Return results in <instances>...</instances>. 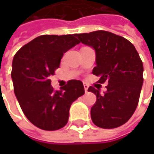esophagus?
<instances>
[{
    "label": "esophagus",
    "instance_id": "obj_1",
    "mask_svg": "<svg viewBox=\"0 0 154 154\" xmlns=\"http://www.w3.org/2000/svg\"><path fill=\"white\" fill-rule=\"evenodd\" d=\"M88 85H86V84H84V88H85V93H87V91H88Z\"/></svg>",
    "mask_w": 154,
    "mask_h": 154
}]
</instances>
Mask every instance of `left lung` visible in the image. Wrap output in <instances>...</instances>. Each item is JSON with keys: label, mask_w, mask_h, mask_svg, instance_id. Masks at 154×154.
<instances>
[{"label": "left lung", "mask_w": 154, "mask_h": 154, "mask_svg": "<svg viewBox=\"0 0 154 154\" xmlns=\"http://www.w3.org/2000/svg\"><path fill=\"white\" fill-rule=\"evenodd\" d=\"M76 36L79 43L94 50L96 67L93 74L100 77L99 83H108L103 94L99 88H88V92L96 95V102L91 108L94 124L102 128L122 126L137 107L143 82V67L138 52L128 40L108 31Z\"/></svg>", "instance_id": "1"}]
</instances>
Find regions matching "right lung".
Here are the masks:
<instances>
[{"label":"right lung","instance_id":"add662e5","mask_svg":"<svg viewBox=\"0 0 154 154\" xmlns=\"http://www.w3.org/2000/svg\"><path fill=\"white\" fill-rule=\"evenodd\" d=\"M78 44L75 35H44L20 48L13 58L16 97L27 119L41 129L63 128L72 103L85 94L80 80H69L60 91H54L50 79L63 54Z\"/></svg>","mask_w":154,"mask_h":154}]
</instances>
